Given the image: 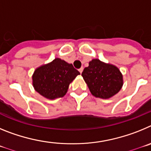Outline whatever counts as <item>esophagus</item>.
Masks as SVG:
<instances>
[{"label": "esophagus", "instance_id": "34e87169", "mask_svg": "<svg viewBox=\"0 0 151 151\" xmlns=\"http://www.w3.org/2000/svg\"><path fill=\"white\" fill-rule=\"evenodd\" d=\"M78 71H79V73H82V71H83V67L80 68V69H78Z\"/></svg>", "mask_w": 151, "mask_h": 151}]
</instances>
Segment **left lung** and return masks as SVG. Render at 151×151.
I'll return each mask as SVG.
<instances>
[{"mask_svg":"<svg viewBox=\"0 0 151 151\" xmlns=\"http://www.w3.org/2000/svg\"><path fill=\"white\" fill-rule=\"evenodd\" d=\"M84 80L94 97L110 98L117 94L122 85V76L119 69L111 64L98 59L92 60L82 73Z\"/></svg>","mask_w":151,"mask_h":151,"instance_id":"obj_1","label":"left lung"}]
</instances>
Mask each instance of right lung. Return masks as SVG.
I'll return each instance as SVG.
<instances>
[{"label":"right lung","instance_id":"right-lung-1","mask_svg":"<svg viewBox=\"0 0 151 151\" xmlns=\"http://www.w3.org/2000/svg\"><path fill=\"white\" fill-rule=\"evenodd\" d=\"M80 73L73 64L56 58L51 63L36 69L32 76L37 92L48 99L63 97L69 84Z\"/></svg>","mask_w":151,"mask_h":151}]
</instances>
